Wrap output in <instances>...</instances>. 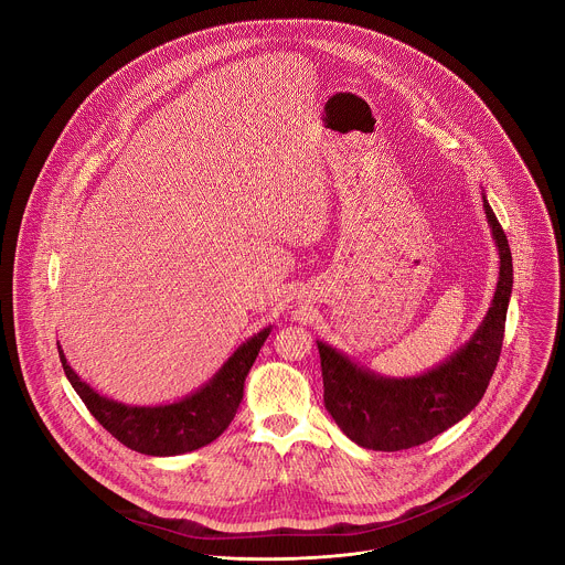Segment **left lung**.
Masks as SVG:
<instances>
[{"label": "left lung", "mask_w": 565, "mask_h": 565, "mask_svg": "<svg viewBox=\"0 0 565 565\" xmlns=\"http://www.w3.org/2000/svg\"><path fill=\"white\" fill-rule=\"evenodd\" d=\"M482 210L499 253V281L490 310L458 351L425 373L388 377L317 340L327 412L360 447L399 451L423 445L460 423L486 395L503 347L514 273L508 236L486 194Z\"/></svg>", "instance_id": "left-lung-1"}]
</instances>
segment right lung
Here are the masks:
<instances>
[{
    "instance_id": "obj_1",
    "label": "right lung",
    "mask_w": 565,
    "mask_h": 565,
    "mask_svg": "<svg viewBox=\"0 0 565 565\" xmlns=\"http://www.w3.org/2000/svg\"><path fill=\"white\" fill-rule=\"evenodd\" d=\"M270 331L273 327H266L248 338L194 393L168 405L151 407L125 405V402L100 395L71 369L60 344L57 351L66 380L83 397L92 416L114 438L145 456H181L210 445L230 427L244 399L246 377Z\"/></svg>"
}]
</instances>
